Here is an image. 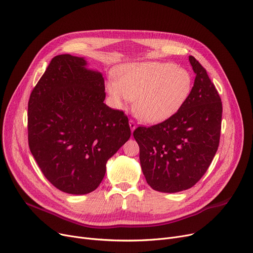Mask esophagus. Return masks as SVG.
<instances>
[{
  "mask_svg": "<svg viewBox=\"0 0 253 253\" xmlns=\"http://www.w3.org/2000/svg\"><path fill=\"white\" fill-rule=\"evenodd\" d=\"M129 126H130V129H131V132H133L136 129V125H135L134 121H132V120H130V121H129Z\"/></svg>",
  "mask_w": 253,
  "mask_h": 253,
  "instance_id": "1",
  "label": "esophagus"
}]
</instances>
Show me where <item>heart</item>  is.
I'll return each instance as SVG.
<instances>
[{
  "label": "heart",
  "mask_w": 253,
  "mask_h": 253,
  "mask_svg": "<svg viewBox=\"0 0 253 253\" xmlns=\"http://www.w3.org/2000/svg\"><path fill=\"white\" fill-rule=\"evenodd\" d=\"M115 81L105 90L114 105L121 109L134 100L133 112L140 121L156 124L175 115L189 98L194 79L190 71L171 62L127 63L114 72Z\"/></svg>",
  "instance_id": "b5f03b06"
}]
</instances>
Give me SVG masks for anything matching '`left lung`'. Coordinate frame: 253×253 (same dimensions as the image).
Masks as SVG:
<instances>
[{
    "label": "left lung",
    "mask_w": 253,
    "mask_h": 253,
    "mask_svg": "<svg viewBox=\"0 0 253 253\" xmlns=\"http://www.w3.org/2000/svg\"><path fill=\"white\" fill-rule=\"evenodd\" d=\"M196 74L192 92L179 111L152 127H138L142 173L150 187L177 193L195 185L204 175L218 148L222 105L206 70L194 56Z\"/></svg>",
    "instance_id": "1"
}]
</instances>
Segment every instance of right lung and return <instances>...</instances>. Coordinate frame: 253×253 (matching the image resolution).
Segmentation results:
<instances>
[{
	"mask_svg": "<svg viewBox=\"0 0 253 253\" xmlns=\"http://www.w3.org/2000/svg\"><path fill=\"white\" fill-rule=\"evenodd\" d=\"M104 80L84 57L53 58L29 100V145L45 177L58 190L97 189L106 162L130 138L128 118L109 108Z\"/></svg>",
	"mask_w": 253,
	"mask_h": 253,
	"instance_id": "obj_1",
	"label": "right lung"
}]
</instances>
